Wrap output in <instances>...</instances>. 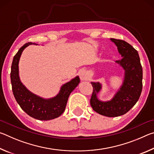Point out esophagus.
Returning a JSON list of instances; mask_svg holds the SVG:
<instances>
[{"label": "esophagus", "mask_w": 154, "mask_h": 154, "mask_svg": "<svg viewBox=\"0 0 154 154\" xmlns=\"http://www.w3.org/2000/svg\"><path fill=\"white\" fill-rule=\"evenodd\" d=\"M79 78L81 80L85 81L88 79V74L85 70L82 69V70H81V71H79Z\"/></svg>", "instance_id": "esophagus-1"}]
</instances>
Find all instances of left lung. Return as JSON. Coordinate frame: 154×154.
Returning a JSON list of instances; mask_svg holds the SVG:
<instances>
[{
    "mask_svg": "<svg viewBox=\"0 0 154 154\" xmlns=\"http://www.w3.org/2000/svg\"><path fill=\"white\" fill-rule=\"evenodd\" d=\"M118 48L122 58L116 62L124 70L122 86L110 100H100L98 94L102 89L99 82H91L93 92L90 105L96 113L106 117H118L126 113L137 103L142 92L143 69L138 51L126 41L110 38Z\"/></svg>",
    "mask_w": 154,
    "mask_h": 154,
    "instance_id": "1",
    "label": "left lung"
}]
</instances>
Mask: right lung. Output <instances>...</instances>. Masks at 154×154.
<instances>
[{"mask_svg":"<svg viewBox=\"0 0 154 154\" xmlns=\"http://www.w3.org/2000/svg\"><path fill=\"white\" fill-rule=\"evenodd\" d=\"M35 43L24 44L13 59L11 70V82L14 97L20 107L28 116L39 120H50L58 118L66 108L70 94L80 82L79 76L62 85L59 93L53 98L45 99L30 92L21 82L19 77V61L24 49Z\"/></svg>","mask_w":154,"mask_h":154,"instance_id":"add662e5","label":"right lung"}]
</instances>
